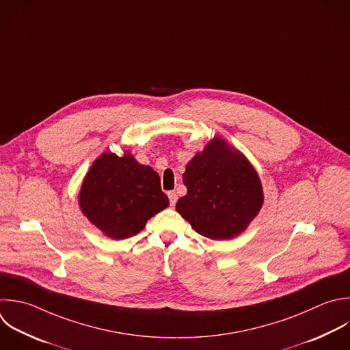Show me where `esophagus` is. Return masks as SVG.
Returning <instances> with one entry per match:
<instances>
[{
    "instance_id": "obj_1",
    "label": "esophagus",
    "mask_w": 350,
    "mask_h": 350,
    "mask_svg": "<svg viewBox=\"0 0 350 350\" xmlns=\"http://www.w3.org/2000/svg\"><path fill=\"white\" fill-rule=\"evenodd\" d=\"M168 198H170L171 205L174 206V205L176 204V201H178V194H176L175 191H170V193H168Z\"/></svg>"
}]
</instances>
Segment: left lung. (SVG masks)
<instances>
[{"mask_svg":"<svg viewBox=\"0 0 350 350\" xmlns=\"http://www.w3.org/2000/svg\"><path fill=\"white\" fill-rule=\"evenodd\" d=\"M187 194L176 211L201 235L231 239L258 215L264 193L257 171L242 152L213 137L186 165Z\"/></svg>","mask_w":350,"mask_h":350,"instance_id":"1","label":"left lung"}]
</instances>
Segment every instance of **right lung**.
Segmentation results:
<instances>
[{
    "mask_svg": "<svg viewBox=\"0 0 350 350\" xmlns=\"http://www.w3.org/2000/svg\"><path fill=\"white\" fill-rule=\"evenodd\" d=\"M170 205L160 176L139 164L130 152H104L92 164L81 191L82 213L104 235L126 239L144 230L146 221Z\"/></svg>",
    "mask_w": 350,
    "mask_h": 350,
    "instance_id": "add662e5",
    "label": "right lung"
}]
</instances>
